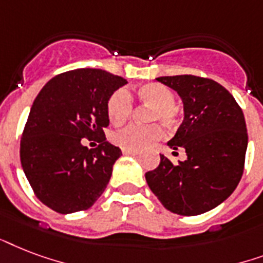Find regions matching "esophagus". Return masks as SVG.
Returning <instances> with one entry per match:
<instances>
[{
	"label": "esophagus",
	"instance_id": "esophagus-1",
	"mask_svg": "<svg viewBox=\"0 0 263 263\" xmlns=\"http://www.w3.org/2000/svg\"><path fill=\"white\" fill-rule=\"evenodd\" d=\"M123 155H130V156H138L137 151H122Z\"/></svg>",
	"mask_w": 263,
	"mask_h": 263
}]
</instances>
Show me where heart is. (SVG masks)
<instances>
[{
  "instance_id": "1",
  "label": "heart",
  "mask_w": 263,
  "mask_h": 263,
  "mask_svg": "<svg viewBox=\"0 0 263 263\" xmlns=\"http://www.w3.org/2000/svg\"><path fill=\"white\" fill-rule=\"evenodd\" d=\"M138 100L152 105L149 121L163 122L168 127H176L181 121V108L174 103L172 89L158 82L144 83L137 89ZM133 97L126 89H118L109 96L107 115L114 125L125 123L133 112ZM163 137V127L158 123L148 126L130 125L111 134V141L123 151H141Z\"/></svg>"
}]
</instances>
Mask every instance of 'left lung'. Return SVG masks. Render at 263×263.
Masks as SVG:
<instances>
[{
  "label": "left lung",
  "instance_id": "8db88e82",
  "mask_svg": "<svg viewBox=\"0 0 263 263\" xmlns=\"http://www.w3.org/2000/svg\"><path fill=\"white\" fill-rule=\"evenodd\" d=\"M184 104V121L167 145L185 149L186 160L160 163L145 173L151 191L174 214L199 215L231 196L243 176L248 136L244 115L229 91L195 75L160 77Z\"/></svg>",
  "mask_w": 263,
  "mask_h": 263
}]
</instances>
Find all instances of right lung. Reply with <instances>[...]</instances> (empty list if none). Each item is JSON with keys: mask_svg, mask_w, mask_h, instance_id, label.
Returning <instances> with one entry per match:
<instances>
[{"mask_svg": "<svg viewBox=\"0 0 263 263\" xmlns=\"http://www.w3.org/2000/svg\"><path fill=\"white\" fill-rule=\"evenodd\" d=\"M127 81L97 68L56 75L32 103L20 141V162L35 196L60 214L87 210L107 188L122 155L105 140L109 96ZM96 137L89 150L82 138Z\"/></svg>", "mask_w": 263, "mask_h": 263, "instance_id": "add662e5", "label": "right lung"}]
</instances>
